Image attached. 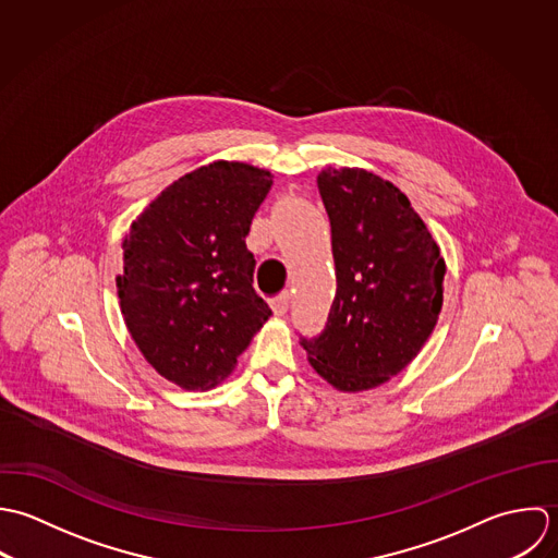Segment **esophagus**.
<instances>
[{
    "mask_svg": "<svg viewBox=\"0 0 558 558\" xmlns=\"http://www.w3.org/2000/svg\"><path fill=\"white\" fill-rule=\"evenodd\" d=\"M289 304H291V295H289V293H282L280 298H276V300L271 302V311H274V315H276V317L287 315Z\"/></svg>",
    "mask_w": 558,
    "mask_h": 558,
    "instance_id": "obj_1",
    "label": "esophagus"
}]
</instances>
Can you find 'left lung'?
<instances>
[{"label": "left lung", "mask_w": 558, "mask_h": 558, "mask_svg": "<svg viewBox=\"0 0 558 558\" xmlns=\"http://www.w3.org/2000/svg\"><path fill=\"white\" fill-rule=\"evenodd\" d=\"M332 226L336 295L326 330L302 336L313 368L360 392L401 373L442 311L446 265L408 196L362 168L317 177Z\"/></svg>", "instance_id": "8db88e82"}]
</instances>
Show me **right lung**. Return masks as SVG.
I'll return each mask as SVG.
<instances>
[{"instance_id":"add662e5","label":"right lung","mask_w":558,"mask_h":558,"mask_svg":"<svg viewBox=\"0 0 558 558\" xmlns=\"http://www.w3.org/2000/svg\"><path fill=\"white\" fill-rule=\"evenodd\" d=\"M271 179L241 161L203 166L166 187L122 241L116 287L126 330L146 362L185 390L220 384L271 317L245 245Z\"/></svg>"}]
</instances>
